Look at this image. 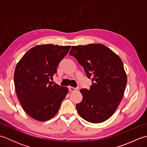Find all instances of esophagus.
<instances>
[{
    "instance_id": "1",
    "label": "esophagus",
    "mask_w": 147,
    "mask_h": 147,
    "mask_svg": "<svg viewBox=\"0 0 147 147\" xmlns=\"http://www.w3.org/2000/svg\"><path fill=\"white\" fill-rule=\"evenodd\" d=\"M79 90V88H74V87H71L69 86V90L70 92H74V91H77V90Z\"/></svg>"
}]
</instances>
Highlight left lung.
<instances>
[{
  "mask_svg": "<svg viewBox=\"0 0 147 147\" xmlns=\"http://www.w3.org/2000/svg\"><path fill=\"white\" fill-rule=\"evenodd\" d=\"M70 55L92 78L90 89H82V101L76 105L79 115L90 123H102L114 114L123 99L127 75L123 61L101 43L72 46Z\"/></svg>",
  "mask_w": 147,
  "mask_h": 147,
  "instance_id": "8db88e82",
  "label": "left lung"
}]
</instances>
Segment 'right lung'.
Returning a JSON list of instances; mask_svg holds the SVG:
<instances>
[{
	"instance_id": "add662e5",
	"label": "right lung",
	"mask_w": 147,
	"mask_h": 147,
	"mask_svg": "<svg viewBox=\"0 0 147 147\" xmlns=\"http://www.w3.org/2000/svg\"><path fill=\"white\" fill-rule=\"evenodd\" d=\"M70 45H38L25 53L16 66V92L23 110L34 119L46 121L57 113L68 93L67 87L51 85L59 62Z\"/></svg>"
}]
</instances>
